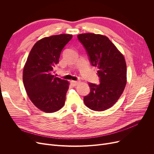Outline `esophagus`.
I'll return each mask as SVG.
<instances>
[{"instance_id":"1","label":"esophagus","mask_w":154,"mask_h":154,"mask_svg":"<svg viewBox=\"0 0 154 154\" xmlns=\"http://www.w3.org/2000/svg\"><path fill=\"white\" fill-rule=\"evenodd\" d=\"M70 84H72V86H76V85H78L79 82H77V81H74V80H72V81H70Z\"/></svg>"}]
</instances>
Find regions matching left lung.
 I'll list each match as a JSON object with an SVG mask.
<instances>
[{"label":"left lung","mask_w":154,"mask_h":154,"mask_svg":"<svg viewBox=\"0 0 154 154\" xmlns=\"http://www.w3.org/2000/svg\"><path fill=\"white\" fill-rule=\"evenodd\" d=\"M77 37L100 78L99 84L88 83L91 92L84 97V103L92 110H106L117 102L127 83L124 55L106 36L87 33Z\"/></svg>","instance_id":"8db88e82"}]
</instances>
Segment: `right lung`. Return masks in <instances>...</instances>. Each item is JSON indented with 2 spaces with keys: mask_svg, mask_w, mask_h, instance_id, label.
Here are the masks:
<instances>
[{
  "mask_svg": "<svg viewBox=\"0 0 154 154\" xmlns=\"http://www.w3.org/2000/svg\"><path fill=\"white\" fill-rule=\"evenodd\" d=\"M72 38L70 34L45 37L31 49L23 70V83L32 102L45 112H55L65 103L69 83L55 77V67L61 51Z\"/></svg>",
  "mask_w": 154,
  "mask_h": 154,
  "instance_id": "obj_1",
  "label": "right lung"
}]
</instances>
